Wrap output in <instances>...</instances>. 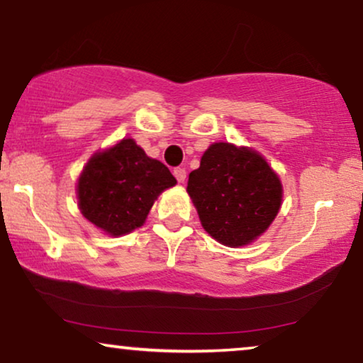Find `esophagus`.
Wrapping results in <instances>:
<instances>
[{
	"mask_svg": "<svg viewBox=\"0 0 363 363\" xmlns=\"http://www.w3.org/2000/svg\"><path fill=\"white\" fill-rule=\"evenodd\" d=\"M174 176H176V179H177L179 182H184L186 181V176H187L186 169L184 167H176V169H174Z\"/></svg>",
	"mask_w": 363,
	"mask_h": 363,
	"instance_id": "esophagus-1",
	"label": "esophagus"
}]
</instances>
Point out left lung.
Instances as JSON below:
<instances>
[{
    "label": "left lung",
    "instance_id": "1",
    "mask_svg": "<svg viewBox=\"0 0 363 363\" xmlns=\"http://www.w3.org/2000/svg\"><path fill=\"white\" fill-rule=\"evenodd\" d=\"M187 192L217 242L239 247L262 235L282 204L277 174L257 151L214 143L189 174Z\"/></svg>",
    "mask_w": 363,
    "mask_h": 363
}]
</instances>
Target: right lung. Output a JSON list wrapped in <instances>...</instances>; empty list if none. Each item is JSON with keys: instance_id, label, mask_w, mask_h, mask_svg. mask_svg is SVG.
Segmentation results:
<instances>
[{"instance_id": "add662e5", "label": "right lung", "mask_w": 363, "mask_h": 363, "mask_svg": "<svg viewBox=\"0 0 363 363\" xmlns=\"http://www.w3.org/2000/svg\"><path fill=\"white\" fill-rule=\"evenodd\" d=\"M176 182L134 139H123L86 164L77 179V206L91 224L118 238L141 227L157 196Z\"/></svg>"}]
</instances>
